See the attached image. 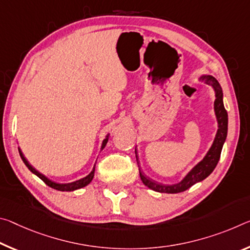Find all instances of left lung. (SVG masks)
Here are the masks:
<instances>
[{"instance_id":"8db88e82","label":"left lung","mask_w":250,"mask_h":250,"mask_svg":"<svg viewBox=\"0 0 250 250\" xmlns=\"http://www.w3.org/2000/svg\"><path fill=\"white\" fill-rule=\"evenodd\" d=\"M198 80L205 81L207 84L211 86L213 89V92H215L216 99H215V102H213V111H215L217 126H218L215 139H213L211 146L209 148L207 153L205 154L203 160L198 162L195 167L190 170L187 175L182 178L179 182H177V184H173V185L160 184V182H157L152 179H150L148 177H146L144 175V172H141L139 160H138V156H137V149H134L138 166H139V173H140L141 181L144 182L145 186L153 190V191L164 192V193H178V192L185 191V190L189 189L191 186L197 184V182H200L204 179H206V178H207L213 171V169L216 168L218 161H219L221 150H223V146L226 141V138H227V132H228V114L224 105L223 89H221V86L219 84V82L217 81V79L213 78L212 75L203 74L200 75V77H198Z\"/></svg>"}]
</instances>
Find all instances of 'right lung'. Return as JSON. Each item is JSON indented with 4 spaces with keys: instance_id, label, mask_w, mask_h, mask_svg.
I'll return each instance as SVG.
<instances>
[{
    "instance_id": "1",
    "label": "right lung",
    "mask_w": 250,
    "mask_h": 250,
    "mask_svg": "<svg viewBox=\"0 0 250 250\" xmlns=\"http://www.w3.org/2000/svg\"><path fill=\"white\" fill-rule=\"evenodd\" d=\"M108 140H109V134H106L105 138L104 139V141H102L100 151H102V150L104 149V146L106 145V142H108ZM19 153H20V156H21V159L23 160V162H24V165L26 166L27 168H29V170H30L31 172L34 173L35 176H38L42 181H44L45 184L49 186V187L53 188L55 190H59V191H74V190H77V189H81L83 187H85V186H88L90 182L92 181L93 177H94V171H96V164H94L92 170H91V172L89 173L88 176L83 177L82 179H79L77 181L70 182V184H59V182H55L53 180L49 179V178L45 177L44 175H43V173L39 172L37 169H34L32 166H31L29 162H27V160L25 159V157L23 156V153H22L21 149H20V148H19Z\"/></svg>"
}]
</instances>
